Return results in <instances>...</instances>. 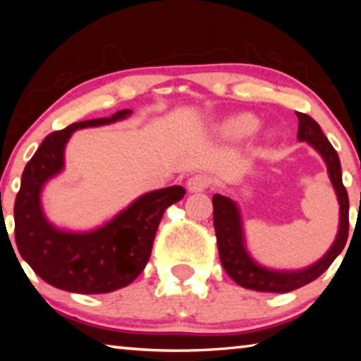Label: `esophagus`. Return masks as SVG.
Segmentation results:
<instances>
[{"label":"esophagus","instance_id":"obj_1","mask_svg":"<svg viewBox=\"0 0 361 361\" xmlns=\"http://www.w3.org/2000/svg\"><path fill=\"white\" fill-rule=\"evenodd\" d=\"M212 185H213V180L210 175L195 173L191 176V178H189L188 189L191 192H200V191H205V189H209Z\"/></svg>","mask_w":361,"mask_h":361}]
</instances>
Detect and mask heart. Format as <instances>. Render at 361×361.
I'll list each match as a JSON object with an SVG mask.
<instances>
[{"label": "heart", "mask_w": 361, "mask_h": 361, "mask_svg": "<svg viewBox=\"0 0 361 361\" xmlns=\"http://www.w3.org/2000/svg\"><path fill=\"white\" fill-rule=\"evenodd\" d=\"M259 126H261V122L255 114L242 113V114H237V116H234V118H231L224 122L223 133L228 138L242 140V138L252 137L253 133L258 132Z\"/></svg>", "instance_id": "heart-1"}]
</instances>
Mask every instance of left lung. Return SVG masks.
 Returning <instances> with one entry per match:
<instances>
[{"mask_svg": "<svg viewBox=\"0 0 361 361\" xmlns=\"http://www.w3.org/2000/svg\"><path fill=\"white\" fill-rule=\"evenodd\" d=\"M298 138L301 142H309L320 152L328 166V173L331 178L333 186L338 194L341 205V223L338 237L329 248V252L323 258L315 262L314 266L296 272H277L269 271L256 264L250 258L245 245H243V234L239 210L229 197L221 194L213 195V226L216 232V243L219 259L228 276L239 283L243 288L269 293H288L301 286L314 282L319 279L326 269L331 266L342 250L345 247L347 237H349V195L341 176V162L336 149L328 142L325 133L322 132L320 126L305 113H298Z\"/></svg>", "mask_w": 361, "mask_h": 361, "instance_id": "8db88e82", "label": "left lung"}]
</instances>
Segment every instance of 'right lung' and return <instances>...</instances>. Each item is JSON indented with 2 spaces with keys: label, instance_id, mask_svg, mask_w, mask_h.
Segmentation results:
<instances>
[{
  "label": "right lung",
  "instance_id": "right-lung-1",
  "mask_svg": "<svg viewBox=\"0 0 361 361\" xmlns=\"http://www.w3.org/2000/svg\"><path fill=\"white\" fill-rule=\"evenodd\" d=\"M130 113L121 109L111 118L75 122L49 133L23 170L14 205L16 243L30 267L56 288L99 295L133 282L149 259L164 212L186 194L181 186L145 194L113 221L89 234H68L46 221L39 204L41 188L63 169V149L71 133L124 119Z\"/></svg>",
  "mask_w": 361,
  "mask_h": 361
}]
</instances>
